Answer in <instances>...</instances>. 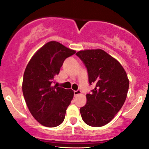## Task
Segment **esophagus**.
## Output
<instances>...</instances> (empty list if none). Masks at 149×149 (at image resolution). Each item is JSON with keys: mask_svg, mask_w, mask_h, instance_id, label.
I'll list each match as a JSON object with an SVG mask.
<instances>
[{"mask_svg": "<svg viewBox=\"0 0 149 149\" xmlns=\"http://www.w3.org/2000/svg\"><path fill=\"white\" fill-rule=\"evenodd\" d=\"M81 93H82V92L80 90H78V91H74V95L75 96H77V95H80Z\"/></svg>", "mask_w": 149, "mask_h": 149, "instance_id": "1", "label": "esophagus"}]
</instances>
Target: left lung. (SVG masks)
Wrapping results in <instances>:
<instances>
[{
    "mask_svg": "<svg viewBox=\"0 0 149 149\" xmlns=\"http://www.w3.org/2000/svg\"><path fill=\"white\" fill-rule=\"evenodd\" d=\"M88 73L89 83L95 84L86 104L80 108L85 123L102 127L110 123L123 106L130 81L121 64L102 49H84L76 53Z\"/></svg>",
    "mask_w": 149,
    "mask_h": 149,
    "instance_id": "8db88e82",
    "label": "left lung"
}]
</instances>
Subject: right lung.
<instances>
[{
    "mask_svg": "<svg viewBox=\"0 0 149 149\" xmlns=\"http://www.w3.org/2000/svg\"><path fill=\"white\" fill-rule=\"evenodd\" d=\"M75 53L59 42L49 41L35 53L26 67L22 82L25 102L33 117L43 126L55 127L65 119L74 93L52 83L64 61Z\"/></svg>",
    "mask_w": 149,
    "mask_h": 149,
    "instance_id": "right-lung-1",
    "label": "right lung"
}]
</instances>
